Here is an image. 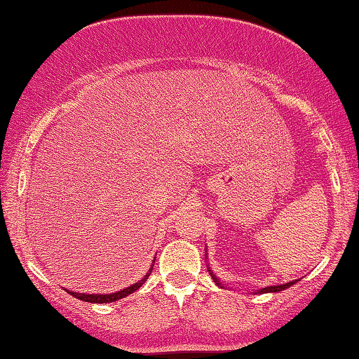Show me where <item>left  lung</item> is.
Returning a JSON list of instances; mask_svg holds the SVG:
<instances>
[{
	"label": "left lung",
	"instance_id": "1",
	"mask_svg": "<svg viewBox=\"0 0 359 359\" xmlns=\"http://www.w3.org/2000/svg\"><path fill=\"white\" fill-rule=\"evenodd\" d=\"M208 252V250H205ZM208 255V253H205ZM208 258V257H205ZM208 271H209V274L212 276V278H214V282L218 285V287H222L223 288V283H222V280L220 278H218L214 272H212V269L210 267H208ZM297 280H293V282H288V283H282V285H272V287H266V288H261V290H258V291H255V294H258V293H278V291H283V290H287V288H290L291 285H294Z\"/></svg>",
	"mask_w": 359,
	"mask_h": 359
}]
</instances>
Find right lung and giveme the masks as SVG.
Listing matches in <instances>:
<instances>
[{"mask_svg": "<svg viewBox=\"0 0 359 359\" xmlns=\"http://www.w3.org/2000/svg\"><path fill=\"white\" fill-rule=\"evenodd\" d=\"M154 263H155V259H154ZM154 263H151L149 272H147V274H145V276L141 278V280L136 282V283H133V285H130V287H126V288H123V290L115 291V293H111V294H101V293H98V294H90V293H77V291H71V290H66V288H65V290L68 291V293H69L71 296H74V297H77V299L85 301V302H92V304H107V302L118 301V299H121V297H126L128 294L135 293L136 290L141 288L142 285H144L145 282H147L149 276L151 274V269H154Z\"/></svg>", "mask_w": 359, "mask_h": 359, "instance_id": "add662e5", "label": "right lung"}]
</instances>
